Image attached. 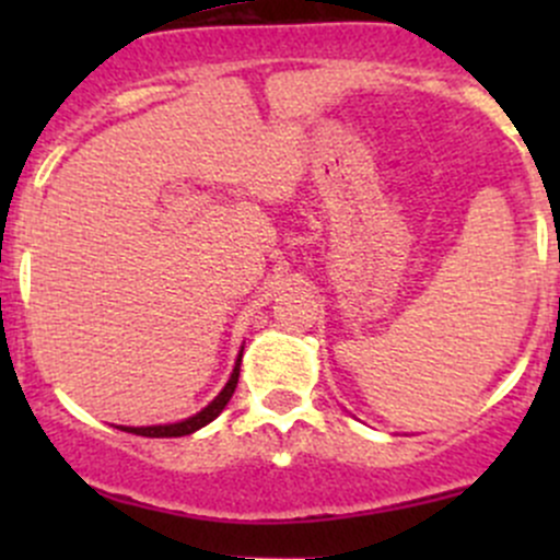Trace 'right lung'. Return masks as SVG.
<instances>
[{
  "mask_svg": "<svg viewBox=\"0 0 560 560\" xmlns=\"http://www.w3.org/2000/svg\"><path fill=\"white\" fill-rule=\"evenodd\" d=\"M241 358H244V349H241L238 360H235V369L233 374H230V382L224 385L222 393L217 395V398L211 400V404L206 406L202 411H197L195 417H189V420H180V422H171V425H145V428H124L121 431L127 433H135V436H149V439H173V436H189V433L200 431L202 425H208L211 420H217L219 415H222V409L228 406V400L233 398L235 387H238V376H241Z\"/></svg>",
  "mask_w": 560,
  "mask_h": 560,
  "instance_id": "right-lung-1",
  "label": "right lung"
}]
</instances>
